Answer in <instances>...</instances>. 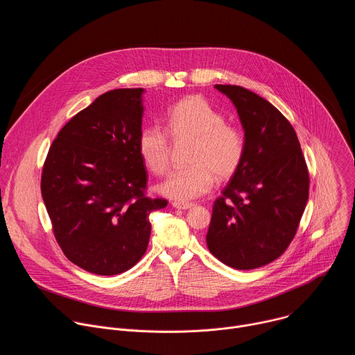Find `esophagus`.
<instances>
[{
	"instance_id": "obj_1",
	"label": "esophagus",
	"mask_w": 355,
	"mask_h": 355,
	"mask_svg": "<svg viewBox=\"0 0 355 355\" xmlns=\"http://www.w3.org/2000/svg\"><path fill=\"white\" fill-rule=\"evenodd\" d=\"M171 205H173L174 208H177V209H184V211L193 207V204H191V202H177V200L171 202Z\"/></svg>"
}]
</instances>
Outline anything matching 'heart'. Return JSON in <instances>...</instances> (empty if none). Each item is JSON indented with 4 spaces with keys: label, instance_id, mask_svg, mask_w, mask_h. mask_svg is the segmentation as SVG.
<instances>
[{
    "label": "heart",
    "instance_id": "heart-1",
    "mask_svg": "<svg viewBox=\"0 0 355 355\" xmlns=\"http://www.w3.org/2000/svg\"><path fill=\"white\" fill-rule=\"evenodd\" d=\"M167 130L174 139H192L187 167L173 170L160 191L178 200L195 199L209 192L219 180L230 178L245 155V136L226 123L222 112L205 98L191 95L171 105L166 115ZM137 150L146 168L163 175L170 167V136L157 125L144 126L137 137Z\"/></svg>",
    "mask_w": 355,
    "mask_h": 355
}]
</instances>
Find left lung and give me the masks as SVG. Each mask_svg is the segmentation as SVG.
<instances>
[{
  "instance_id": "8db88e82",
  "label": "left lung",
  "mask_w": 355,
  "mask_h": 355,
  "mask_svg": "<svg viewBox=\"0 0 355 355\" xmlns=\"http://www.w3.org/2000/svg\"><path fill=\"white\" fill-rule=\"evenodd\" d=\"M234 104L245 155L212 208L207 244L236 270L284 254L309 198V171L289 121L267 99L239 85H215Z\"/></svg>"
}]
</instances>
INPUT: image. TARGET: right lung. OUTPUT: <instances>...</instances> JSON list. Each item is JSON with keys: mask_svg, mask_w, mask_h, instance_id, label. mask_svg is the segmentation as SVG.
<instances>
[{"mask_svg": "<svg viewBox=\"0 0 355 355\" xmlns=\"http://www.w3.org/2000/svg\"><path fill=\"white\" fill-rule=\"evenodd\" d=\"M143 88L99 95L58 133L43 164L40 191L64 256L98 275L132 268L146 252L148 215L167 207L148 198L137 150Z\"/></svg>", "mask_w": 355, "mask_h": 355, "instance_id": "obj_1", "label": "right lung"}]
</instances>
